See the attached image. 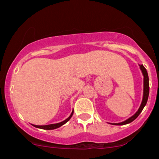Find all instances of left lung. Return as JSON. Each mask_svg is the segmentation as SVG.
<instances>
[{"label": "left lung", "mask_w": 159, "mask_h": 159, "mask_svg": "<svg viewBox=\"0 0 159 159\" xmlns=\"http://www.w3.org/2000/svg\"><path fill=\"white\" fill-rule=\"evenodd\" d=\"M139 66H140V69L142 72V75L143 76V98H142V101L141 103H140V107L138 108V110L136 111V113L133 115H132L130 118H129L128 119L125 120L124 121H121V122L118 123H110V124L112 125H122L129 124V123L132 122L133 121H134L139 115L141 113V111H143V107H145V105L147 104V102H148V96H149V78H148V71L145 69L144 66H143V64H139Z\"/></svg>", "instance_id": "obj_1"}]
</instances>
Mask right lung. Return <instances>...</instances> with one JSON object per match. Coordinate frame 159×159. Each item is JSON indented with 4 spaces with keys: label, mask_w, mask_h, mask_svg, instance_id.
<instances>
[{
    "label": "right lung",
    "mask_w": 159,
    "mask_h": 159,
    "mask_svg": "<svg viewBox=\"0 0 159 159\" xmlns=\"http://www.w3.org/2000/svg\"><path fill=\"white\" fill-rule=\"evenodd\" d=\"M73 114H74V109L72 110V112H71L70 115L66 119H65L64 121H61V122H59V123H55V124H50V125H34V124H31L33 126L36 127V128L38 129H46V130H51V129H57L59 127L62 126L63 125H64L65 123L67 122L72 117Z\"/></svg>",
    "instance_id": "1"
}]
</instances>
